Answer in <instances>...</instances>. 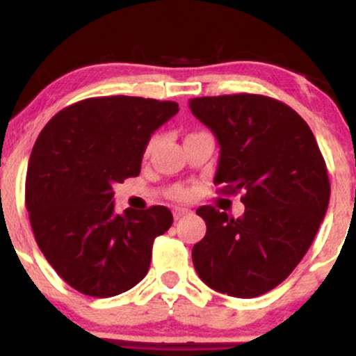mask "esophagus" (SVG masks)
Listing matches in <instances>:
<instances>
[{
  "label": "esophagus",
  "mask_w": 356,
  "mask_h": 356,
  "mask_svg": "<svg viewBox=\"0 0 356 356\" xmlns=\"http://www.w3.org/2000/svg\"><path fill=\"white\" fill-rule=\"evenodd\" d=\"M187 214H191V211L187 207H174V219H181Z\"/></svg>",
  "instance_id": "esophagus-1"
}]
</instances>
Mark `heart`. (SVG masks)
<instances>
[{
    "label": "heart",
    "instance_id": "1",
    "mask_svg": "<svg viewBox=\"0 0 356 356\" xmlns=\"http://www.w3.org/2000/svg\"><path fill=\"white\" fill-rule=\"evenodd\" d=\"M152 145H154V140H152V142H150V144H149V150H150V147H152ZM181 195H182V197H184V195H186V194H184V192H182V194H181Z\"/></svg>",
    "mask_w": 356,
    "mask_h": 356
}]
</instances>
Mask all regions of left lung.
Wrapping results in <instances>:
<instances>
[{"label":"left lung","instance_id":"obj_1","mask_svg":"<svg viewBox=\"0 0 356 356\" xmlns=\"http://www.w3.org/2000/svg\"><path fill=\"white\" fill-rule=\"evenodd\" d=\"M195 118L218 138L214 184L243 192L244 214L199 207L206 236L192 263L209 288L236 298L271 291L312 246L330 202L326 164L312 129L283 102L264 95L201 97Z\"/></svg>","mask_w":356,"mask_h":356}]
</instances>
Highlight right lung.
Returning <instances> with one entry per match:
<instances>
[{
	"label": "right lung",
	"instance_id": "1",
	"mask_svg": "<svg viewBox=\"0 0 356 356\" xmlns=\"http://www.w3.org/2000/svg\"><path fill=\"white\" fill-rule=\"evenodd\" d=\"M177 112L175 102L97 97L61 110L36 138L26 172L31 229L76 291L110 298L145 277L172 212L152 206L117 214L112 186L140 174L150 136Z\"/></svg>",
	"mask_w": 356,
	"mask_h": 356
}]
</instances>
